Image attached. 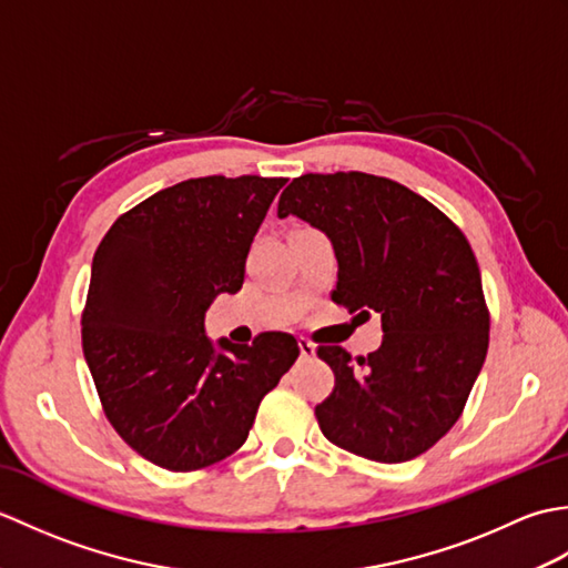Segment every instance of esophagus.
Segmentation results:
<instances>
[{"label": "esophagus", "mask_w": 568, "mask_h": 568, "mask_svg": "<svg viewBox=\"0 0 568 568\" xmlns=\"http://www.w3.org/2000/svg\"><path fill=\"white\" fill-rule=\"evenodd\" d=\"M297 346H300V356H303V358H312V356H315V344H312L310 339H305V336H300Z\"/></svg>", "instance_id": "34e87169"}]
</instances>
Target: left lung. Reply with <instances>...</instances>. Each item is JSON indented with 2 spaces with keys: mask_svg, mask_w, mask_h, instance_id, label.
Returning <instances> with one entry per match:
<instances>
[{
  "mask_svg": "<svg viewBox=\"0 0 568 568\" xmlns=\"http://www.w3.org/2000/svg\"><path fill=\"white\" fill-rule=\"evenodd\" d=\"M322 229L336 253L332 303L378 312V352L320 346L334 390L315 407L324 437L378 464L432 449L462 417L488 354L490 312L478 261L449 216L388 178L307 173L283 190L277 216Z\"/></svg>",
  "mask_w": 568,
  "mask_h": 568,
  "instance_id": "obj_1",
  "label": "left lung"
}]
</instances>
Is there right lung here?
<instances>
[{
  "label": "right lung",
  "mask_w": 568,
  "mask_h": 568,
  "mask_svg": "<svg viewBox=\"0 0 568 568\" xmlns=\"http://www.w3.org/2000/svg\"><path fill=\"white\" fill-rule=\"evenodd\" d=\"M287 178L207 175L124 212L92 258L82 352L110 425L146 462L187 474L246 442L261 400L300 356L293 334L204 336L216 295L244 285L261 222Z\"/></svg>",
  "instance_id": "add662e5"
}]
</instances>
